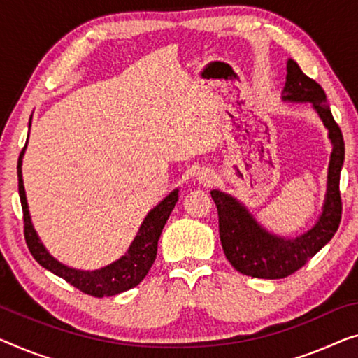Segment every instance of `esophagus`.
I'll return each mask as SVG.
<instances>
[{
  "instance_id": "1",
  "label": "esophagus",
  "mask_w": 358,
  "mask_h": 358,
  "mask_svg": "<svg viewBox=\"0 0 358 358\" xmlns=\"http://www.w3.org/2000/svg\"><path fill=\"white\" fill-rule=\"evenodd\" d=\"M197 180L202 181V183H209L212 180V172L210 170H201V172L197 173Z\"/></svg>"
}]
</instances>
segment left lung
Segmentation results:
<instances>
[{"label":"left lung","mask_w":358,"mask_h":358,"mask_svg":"<svg viewBox=\"0 0 358 358\" xmlns=\"http://www.w3.org/2000/svg\"><path fill=\"white\" fill-rule=\"evenodd\" d=\"M286 83L281 99L286 103H308L328 130L331 156L328 165L327 194L315 225L297 236H281L264 228L246 206L231 194L212 189L218 212V233L223 252L239 273L252 278L280 280L306 265L338 231L343 212L339 194L341 169L344 164V140L327 104L323 88L287 59Z\"/></svg>","instance_id":"obj_1"}]
</instances>
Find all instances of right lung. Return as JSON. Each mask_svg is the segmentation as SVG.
<instances>
[{"instance_id":"1","label":"right lung","mask_w":358,"mask_h":358,"mask_svg":"<svg viewBox=\"0 0 358 358\" xmlns=\"http://www.w3.org/2000/svg\"><path fill=\"white\" fill-rule=\"evenodd\" d=\"M31 125V117L29 122V133ZM29 143V140H27ZM27 143L20 152L17 161V177H19V196L20 204L24 210V230H25V241L29 246L34 259L51 273L59 276V278L71 282L85 294L94 297H110L117 296L120 292H125L131 287L140 285L143 278L148 275L157 254V241L161 238L165 223H167L170 213H172L175 204L178 201V188L170 191V193L159 202V204L148 212L145 220L140 225L135 239H133L127 252L120 259L114 262L101 266L96 270H78L67 266L66 264L52 257L48 252L45 244L41 243L38 233L35 231L34 223H31L29 202H27L24 178H22V159L25 154Z\"/></svg>"}]
</instances>
